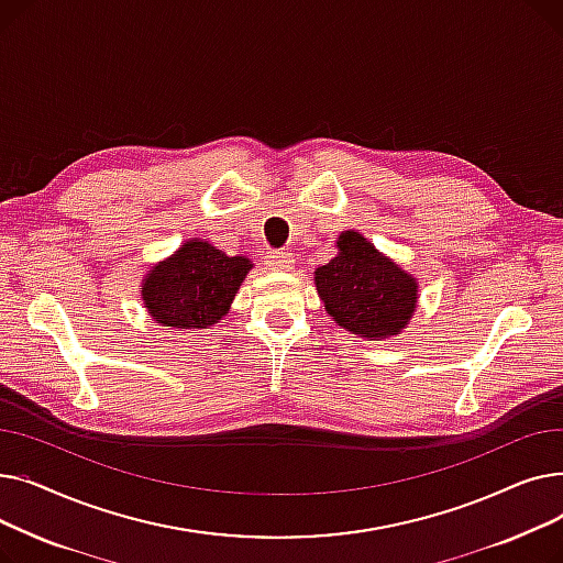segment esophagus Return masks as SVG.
<instances>
[{
    "instance_id": "34e87169",
    "label": "esophagus",
    "mask_w": 563,
    "mask_h": 563,
    "mask_svg": "<svg viewBox=\"0 0 563 563\" xmlns=\"http://www.w3.org/2000/svg\"><path fill=\"white\" fill-rule=\"evenodd\" d=\"M266 264H269L274 272H289L294 264V257L289 251H276V253L266 255Z\"/></svg>"
}]
</instances>
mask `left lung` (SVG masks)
<instances>
[{
  "label": "left lung",
  "instance_id": "obj_1",
  "mask_svg": "<svg viewBox=\"0 0 563 563\" xmlns=\"http://www.w3.org/2000/svg\"><path fill=\"white\" fill-rule=\"evenodd\" d=\"M314 285L338 327L367 340L401 333L418 303L416 278L356 230L338 236V255L314 272Z\"/></svg>",
  "mask_w": 563,
  "mask_h": 563
}]
</instances>
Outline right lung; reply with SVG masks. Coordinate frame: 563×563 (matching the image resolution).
<instances>
[{
  "instance_id": "add662e5",
  "label": "right lung",
  "mask_w": 563,
  "mask_h": 563,
  "mask_svg": "<svg viewBox=\"0 0 563 563\" xmlns=\"http://www.w3.org/2000/svg\"><path fill=\"white\" fill-rule=\"evenodd\" d=\"M251 266L244 255L230 257L210 242L189 240L145 274L141 299L159 327L207 329L230 310Z\"/></svg>"
}]
</instances>
